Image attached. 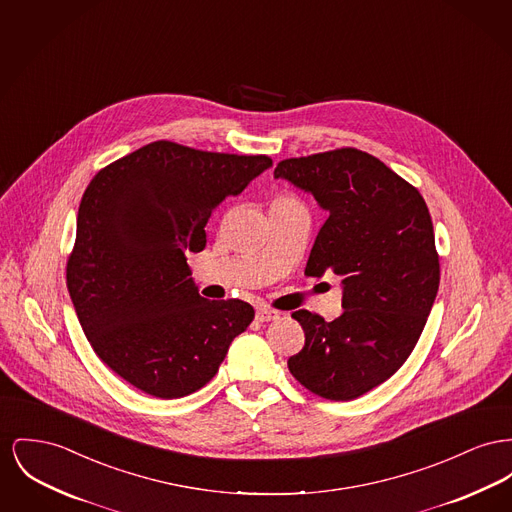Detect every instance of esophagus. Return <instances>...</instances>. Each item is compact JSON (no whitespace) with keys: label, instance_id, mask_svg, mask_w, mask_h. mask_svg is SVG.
<instances>
[{"label":"esophagus","instance_id":"esophagus-1","mask_svg":"<svg viewBox=\"0 0 512 512\" xmlns=\"http://www.w3.org/2000/svg\"><path fill=\"white\" fill-rule=\"evenodd\" d=\"M255 319H257V321H261V323H265V321H274V319H278V311H274L271 307H259V309H257V313H255Z\"/></svg>","mask_w":512,"mask_h":512}]
</instances>
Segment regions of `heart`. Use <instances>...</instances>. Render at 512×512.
<instances>
[{
  "mask_svg": "<svg viewBox=\"0 0 512 512\" xmlns=\"http://www.w3.org/2000/svg\"><path fill=\"white\" fill-rule=\"evenodd\" d=\"M286 199H296V197H292V195H286V193H280V195H276L272 201H286Z\"/></svg>",
  "mask_w": 512,
  "mask_h": 512,
  "instance_id": "heart-1",
  "label": "heart"
}]
</instances>
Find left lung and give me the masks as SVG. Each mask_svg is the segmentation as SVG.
<instances>
[{
  "label": "left lung",
  "instance_id": "obj_1",
  "mask_svg": "<svg viewBox=\"0 0 512 512\" xmlns=\"http://www.w3.org/2000/svg\"><path fill=\"white\" fill-rule=\"evenodd\" d=\"M274 178L309 191L329 211L305 274L342 276V315L292 317L305 346L288 369L307 391L354 400L408 360L439 290V253L420 191L379 158L354 147L286 158Z\"/></svg>",
  "mask_w": 512,
  "mask_h": 512
}]
</instances>
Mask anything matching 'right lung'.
<instances>
[{
  "label": "right lung",
  "instance_id": "add662e5",
  "mask_svg": "<svg viewBox=\"0 0 512 512\" xmlns=\"http://www.w3.org/2000/svg\"><path fill=\"white\" fill-rule=\"evenodd\" d=\"M271 166L267 154L154 141L87 185L67 290L94 354L135 389L199 391L253 321L247 301L199 296L185 251H203L212 209Z\"/></svg>",
  "mask_w": 512,
  "mask_h": 512
}]
</instances>
